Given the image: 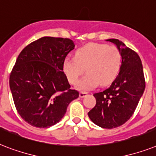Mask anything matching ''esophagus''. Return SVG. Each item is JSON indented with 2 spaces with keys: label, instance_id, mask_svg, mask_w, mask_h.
<instances>
[{
  "label": "esophagus",
  "instance_id": "esophagus-1",
  "mask_svg": "<svg viewBox=\"0 0 156 156\" xmlns=\"http://www.w3.org/2000/svg\"><path fill=\"white\" fill-rule=\"evenodd\" d=\"M87 94H88L87 92H80V98H84L85 96H87Z\"/></svg>",
  "mask_w": 156,
  "mask_h": 156
}]
</instances>
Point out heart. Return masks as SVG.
I'll list each match as a JSON object with an SVG mask.
<instances>
[{
  "label": "heart",
  "mask_w": 156,
  "mask_h": 156,
  "mask_svg": "<svg viewBox=\"0 0 156 156\" xmlns=\"http://www.w3.org/2000/svg\"><path fill=\"white\" fill-rule=\"evenodd\" d=\"M122 66V54L116 47L89 43L77 50L76 57H67L63 71L69 83L74 84L86 69L87 75L76 84L80 90L87 91L98 84L105 86L114 80Z\"/></svg>",
  "instance_id": "b5f03b06"
}]
</instances>
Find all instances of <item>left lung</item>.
Returning <instances> with one entry per match:
<instances>
[{"mask_svg": "<svg viewBox=\"0 0 156 156\" xmlns=\"http://www.w3.org/2000/svg\"><path fill=\"white\" fill-rule=\"evenodd\" d=\"M107 41L116 44L120 51L122 66L111 85L93 94L97 103L88 114L96 125L113 129L131 118L144 92L146 82L139 55L118 39Z\"/></svg>", "mask_w": 156, "mask_h": 156, "instance_id": "1", "label": "left lung"}]
</instances>
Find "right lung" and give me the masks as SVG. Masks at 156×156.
Listing matches in <instances>:
<instances>
[{
  "label": "right lung",
  "instance_id": "1",
  "mask_svg": "<svg viewBox=\"0 0 156 156\" xmlns=\"http://www.w3.org/2000/svg\"><path fill=\"white\" fill-rule=\"evenodd\" d=\"M74 47L69 38L43 37L17 57L9 86L17 113L30 125L47 128L56 124L79 97L63 71V60Z\"/></svg>",
  "mask_w": 156,
  "mask_h": 156
}]
</instances>
